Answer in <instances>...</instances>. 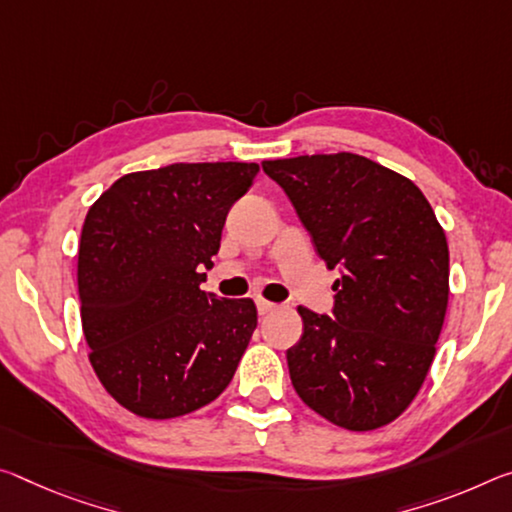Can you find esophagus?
Masks as SVG:
<instances>
[{"mask_svg": "<svg viewBox=\"0 0 512 512\" xmlns=\"http://www.w3.org/2000/svg\"><path fill=\"white\" fill-rule=\"evenodd\" d=\"M278 310V305L275 303H271V300H264V298H257V312L259 314H271V312H275Z\"/></svg>", "mask_w": 512, "mask_h": 512, "instance_id": "esophagus-1", "label": "esophagus"}]
</instances>
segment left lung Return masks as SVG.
Segmentation results:
<instances>
[{
    "mask_svg": "<svg viewBox=\"0 0 512 512\" xmlns=\"http://www.w3.org/2000/svg\"><path fill=\"white\" fill-rule=\"evenodd\" d=\"M328 269L332 316L298 307L291 385L348 431L394 421L424 385L449 303V246L415 184L353 152L262 161Z\"/></svg>",
    "mask_w": 512,
    "mask_h": 512,
    "instance_id": "8db88e82",
    "label": "left lung"
}]
</instances>
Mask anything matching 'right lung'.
Segmentation results:
<instances>
[{
  "label": "right lung",
  "mask_w": 512,
  "mask_h": 512,
  "mask_svg": "<svg viewBox=\"0 0 512 512\" xmlns=\"http://www.w3.org/2000/svg\"><path fill=\"white\" fill-rule=\"evenodd\" d=\"M257 164H170L123 175L88 209L77 285L88 360L145 419H173L230 385L257 328L250 298L200 289L227 212Z\"/></svg>",
  "instance_id": "obj_1"
}]
</instances>
